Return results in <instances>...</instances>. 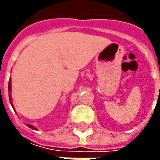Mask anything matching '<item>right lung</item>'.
Masks as SVG:
<instances>
[{"label": "right lung", "instance_id": "add662e5", "mask_svg": "<svg viewBox=\"0 0 160 160\" xmlns=\"http://www.w3.org/2000/svg\"><path fill=\"white\" fill-rule=\"evenodd\" d=\"M9 92H10V81L9 82V97L10 96V93H9ZM10 103H11V102H10ZM27 126H28V127H30V128H32V129H35V127H34L33 126H30V125H27Z\"/></svg>", "mask_w": 160, "mask_h": 160}]
</instances>
